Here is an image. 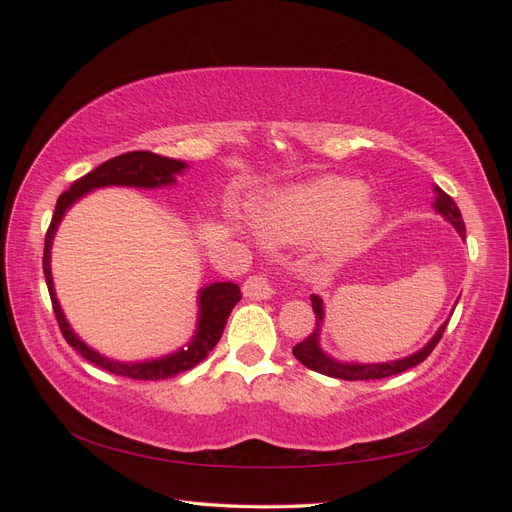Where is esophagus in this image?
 Returning <instances> with one entry per match:
<instances>
[{
  "mask_svg": "<svg viewBox=\"0 0 512 512\" xmlns=\"http://www.w3.org/2000/svg\"><path fill=\"white\" fill-rule=\"evenodd\" d=\"M243 292H245V297H250L254 301H265V299L273 297L275 286L271 284L267 275H252L245 280Z\"/></svg>",
  "mask_w": 512,
  "mask_h": 512,
  "instance_id": "esophagus-1",
  "label": "esophagus"
}]
</instances>
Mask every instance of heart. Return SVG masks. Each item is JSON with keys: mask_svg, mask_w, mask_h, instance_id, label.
<instances>
[{"mask_svg": "<svg viewBox=\"0 0 512 512\" xmlns=\"http://www.w3.org/2000/svg\"><path fill=\"white\" fill-rule=\"evenodd\" d=\"M356 179L324 175L275 192L256 211L258 235L273 245L320 239L327 262H344L382 226L384 209Z\"/></svg>", "mask_w": 512, "mask_h": 512, "instance_id": "1", "label": "heart"}]
</instances>
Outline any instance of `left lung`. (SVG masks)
Instances as JSON below:
<instances>
[{
	"instance_id": "8db88e82",
	"label": "left lung",
	"mask_w": 512,
	"mask_h": 512,
	"mask_svg": "<svg viewBox=\"0 0 512 512\" xmlns=\"http://www.w3.org/2000/svg\"><path fill=\"white\" fill-rule=\"evenodd\" d=\"M433 194H436V200H433V209L436 213H440L442 218L451 224L461 239H466V224H463L461 213L455 205V200L448 196L446 192H442L438 185L433 188ZM459 301V299H457ZM457 305V303H455ZM312 307L316 314V329L312 335H307L301 344H297L292 348L294 359H299L305 367L318 371V374L331 376V378H339V380H380V378H389L395 374H401L418 363H423L427 356L431 354V350L436 348V344L440 342V337L446 329V322H442V327L433 333V337L429 342L416 350L404 359H395V361H384V363H348V361H337L329 352H324L320 346V333H322V324H324V301L318 297V294H312Z\"/></svg>"
}]
</instances>
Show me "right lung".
Instances as JSON below:
<instances>
[{
    "mask_svg": "<svg viewBox=\"0 0 512 512\" xmlns=\"http://www.w3.org/2000/svg\"><path fill=\"white\" fill-rule=\"evenodd\" d=\"M185 170H188V164L183 160L164 158L151 151H128L123 153V156L106 160L104 164L91 170V173H87L79 181H74L70 185V190L57 198L53 220H51L49 232H46L42 267H44L46 286H49V294H51L61 333H64L66 342L79 352L83 359L123 378L166 380L181 374V371L196 367L200 361L207 359L209 352L215 348V344L220 342L232 307L241 301V290L232 282H211L203 286L198 290L196 331L188 344L170 354L156 356V359L117 361L87 346L66 320L64 309H61L55 294L53 273H51V247H53L55 232L61 220H64V215L68 213V209L76 203V200H81L89 192L100 190V188H111V185H115V188H141V190L170 188V185L177 183V175H183Z\"/></svg>",
    "mask_w": 512,
    "mask_h": 512,
    "instance_id": "1",
    "label": "right lung"
}]
</instances>
